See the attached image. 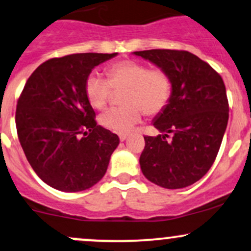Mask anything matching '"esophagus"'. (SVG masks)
<instances>
[{"label": "esophagus", "mask_w": 251, "mask_h": 251, "mask_svg": "<svg viewBox=\"0 0 251 251\" xmlns=\"http://www.w3.org/2000/svg\"><path fill=\"white\" fill-rule=\"evenodd\" d=\"M126 138H127V134H125V133L119 134V139L121 140V142H124V140H126Z\"/></svg>", "instance_id": "1"}]
</instances>
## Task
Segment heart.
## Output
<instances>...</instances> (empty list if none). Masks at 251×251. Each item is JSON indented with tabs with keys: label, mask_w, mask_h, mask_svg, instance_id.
I'll return each instance as SVG.
<instances>
[{
	"label": "heart",
	"mask_w": 251,
	"mask_h": 251,
	"mask_svg": "<svg viewBox=\"0 0 251 251\" xmlns=\"http://www.w3.org/2000/svg\"><path fill=\"white\" fill-rule=\"evenodd\" d=\"M107 79L90 74L85 81V95L94 108L101 109L108 102L112 88H126L125 106L107 109L100 117L103 127L125 133L138 124L143 111L153 115L162 112L172 96V79L161 68L149 69L136 60H121L109 65Z\"/></svg>",
	"instance_id": "1"
}]
</instances>
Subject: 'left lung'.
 <instances>
[{
  "label": "left lung",
  "instance_id": "8db88e82",
  "mask_svg": "<svg viewBox=\"0 0 251 251\" xmlns=\"http://www.w3.org/2000/svg\"><path fill=\"white\" fill-rule=\"evenodd\" d=\"M167 71L172 96L153 119L163 134L145 136L139 163L149 181L168 189L199 181L216 159L227 126L228 102L220 75L188 51L133 52Z\"/></svg>",
  "mask_w": 251,
  "mask_h": 251
}]
</instances>
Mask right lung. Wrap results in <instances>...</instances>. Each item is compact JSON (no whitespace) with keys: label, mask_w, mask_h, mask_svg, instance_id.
Returning a JSON list of instances; mask_svg holds the SVG:
<instances>
[{"label":"right lung","mask_w":251,"mask_h":251,"mask_svg":"<svg viewBox=\"0 0 251 251\" xmlns=\"http://www.w3.org/2000/svg\"><path fill=\"white\" fill-rule=\"evenodd\" d=\"M117 53H75L39 65L16 104L20 144L33 170L52 188L81 192L106 174L119 137L98 125L85 95L96 65Z\"/></svg>","instance_id":"1"}]
</instances>
